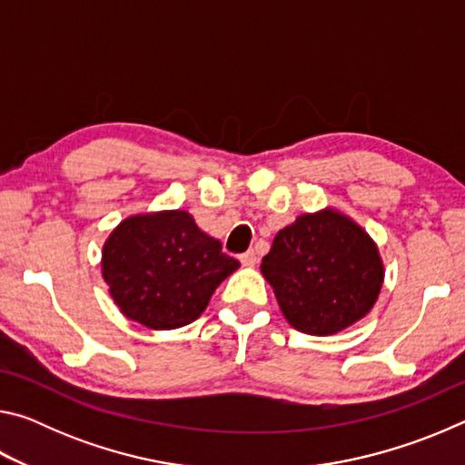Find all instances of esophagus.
Wrapping results in <instances>:
<instances>
[{"instance_id":"1","label":"esophagus","mask_w":465,"mask_h":465,"mask_svg":"<svg viewBox=\"0 0 465 465\" xmlns=\"http://www.w3.org/2000/svg\"><path fill=\"white\" fill-rule=\"evenodd\" d=\"M240 261H242V264H246V266H254L258 262V256H256L254 250H248L240 256Z\"/></svg>"}]
</instances>
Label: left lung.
I'll return each mask as SVG.
<instances>
[{"label":"left lung","instance_id":"obj_1","mask_svg":"<svg viewBox=\"0 0 465 465\" xmlns=\"http://www.w3.org/2000/svg\"><path fill=\"white\" fill-rule=\"evenodd\" d=\"M261 271L289 324L313 336L336 334L365 318L385 274L371 235L330 207L282 227Z\"/></svg>","mask_w":465,"mask_h":465}]
</instances>
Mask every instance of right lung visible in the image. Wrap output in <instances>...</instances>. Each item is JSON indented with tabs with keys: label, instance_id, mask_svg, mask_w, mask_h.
Here are the masks:
<instances>
[{
	"label": "right lung",
	"instance_id": "right-lung-1",
	"mask_svg": "<svg viewBox=\"0 0 465 465\" xmlns=\"http://www.w3.org/2000/svg\"><path fill=\"white\" fill-rule=\"evenodd\" d=\"M238 266L180 209L131 215L102 248V277L116 308L152 330L191 324Z\"/></svg>",
	"mask_w": 465,
	"mask_h": 465
}]
</instances>
